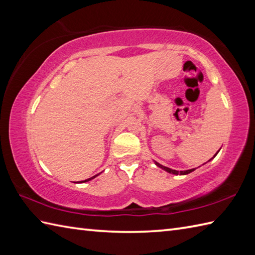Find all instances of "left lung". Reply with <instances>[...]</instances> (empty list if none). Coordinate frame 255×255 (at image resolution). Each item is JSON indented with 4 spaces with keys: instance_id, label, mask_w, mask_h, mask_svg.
I'll return each instance as SVG.
<instances>
[{
    "instance_id": "left-lung-1",
    "label": "left lung",
    "mask_w": 255,
    "mask_h": 255,
    "mask_svg": "<svg viewBox=\"0 0 255 255\" xmlns=\"http://www.w3.org/2000/svg\"><path fill=\"white\" fill-rule=\"evenodd\" d=\"M217 153H218V152H217ZM217 153H216V154H217ZM216 154H215L214 156H216ZM211 159H213V158H211ZM211 159H210V160H211ZM210 160H209V161H210ZM154 163H155L156 165H158L159 167H161L162 170H164V171L169 172V173H172V174H175V175H177V174H180V175H186V174H188V173H191V172H193V171L196 170V169H191V170H186V171H180V172H178V171H176V170H172V169H170V167H166V166L161 165L160 163H158V162H154Z\"/></svg>"
}]
</instances>
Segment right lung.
Masks as SVG:
<instances>
[{
  "label": "right lung",
  "instance_id": "add662e5",
  "mask_svg": "<svg viewBox=\"0 0 255 255\" xmlns=\"http://www.w3.org/2000/svg\"><path fill=\"white\" fill-rule=\"evenodd\" d=\"M99 174H100V173H99ZM99 174H96V175H94V176H92V177L88 178V180H85V181H82V182H81V183H85V182H89V181H91V180H93V178H94V177H96V176H97V175H99Z\"/></svg>",
  "mask_w": 255,
  "mask_h": 255
}]
</instances>
